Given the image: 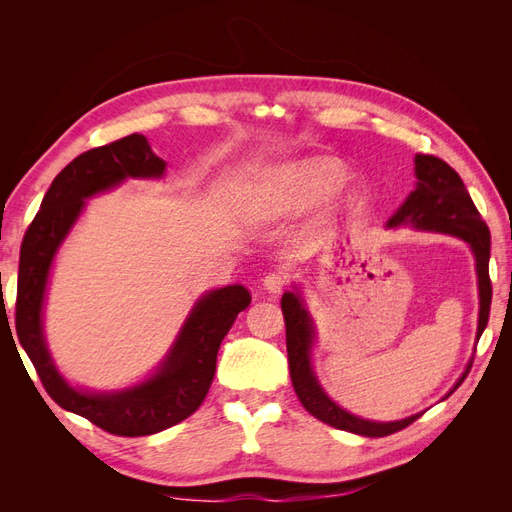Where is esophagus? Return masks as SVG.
Returning a JSON list of instances; mask_svg holds the SVG:
<instances>
[{
  "label": "esophagus",
  "instance_id": "obj_1",
  "mask_svg": "<svg viewBox=\"0 0 512 512\" xmlns=\"http://www.w3.org/2000/svg\"><path fill=\"white\" fill-rule=\"evenodd\" d=\"M286 284H288V275L282 271H271L265 275V280H262V286H265V290H269L271 294L282 292Z\"/></svg>",
  "mask_w": 512,
  "mask_h": 512
}]
</instances>
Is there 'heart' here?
I'll return each instance as SVG.
<instances>
[{
	"label": "heart",
	"mask_w": 512,
	"mask_h": 512,
	"mask_svg": "<svg viewBox=\"0 0 512 512\" xmlns=\"http://www.w3.org/2000/svg\"><path fill=\"white\" fill-rule=\"evenodd\" d=\"M346 179V168L329 158L307 160L280 177V194L286 207L316 203L333 194Z\"/></svg>",
	"instance_id": "1"
}]
</instances>
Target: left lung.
Segmentation results:
<instances>
[{
	"instance_id": "left-lung-1",
	"label": "left lung",
	"mask_w": 512,
	"mask_h": 512,
	"mask_svg": "<svg viewBox=\"0 0 512 512\" xmlns=\"http://www.w3.org/2000/svg\"><path fill=\"white\" fill-rule=\"evenodd\" d=\"M416 164V190L406 198V203L389 220V226H399L404 222H412L418 228L446 232L455 235L463 241H468L476 256V273H478V290H480V314H478V339L483 335L489 322L491 309V280H489V247H491V232L480 218L478 209L474 207L472 198L463 185L461 177L448 166L444 160L429 156V153H418L414 158ZM282 312L286 322V350H288V365L294 393H297L303 408L316 416L318 421L327 423L335 429H344L359 433L367 438H384L395 431L406 429L412 425L418 416L414 414L395 423H374L363 421L359 416L342 410L337 404L322 393L320 384L314 378L312 363H309V348H312V320L301 305L297 294L286 292L282 297ZM472 363L468 365L466 374L459 378L457 386L466 380ZM453 389V391H455ZM453 391L448 395H453ZM446 395V397H448Z\"/></svg>"
}]
</instances>
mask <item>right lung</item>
I'll return each instance as SVG.
<instances>
[{"instance_id": "add662e5", "label": "right lung", "mask_w": 512, "mask_h": 512, "mask_svg": "<svg viewBox=\"0 0 512 512\" xmlns=\"http://www.w3.org/2000/svg\"><path fill=\"white\" fill-rule=\"evenodd\" d=\"M164 166L166 162L151 151L143 134L123 136L81 153L53 179L21 243L14 327L44 391L57 406L123 438L164 431L200 408L215 376L222 339L252 301L243 286L209 292L194 307L158 374L134 389L89 395L74 391L59 376L46 352L40 320L46 277L57 247L79 218L85 198L113 188L126 177H160Z\"/></svg>"}]
</instances>
